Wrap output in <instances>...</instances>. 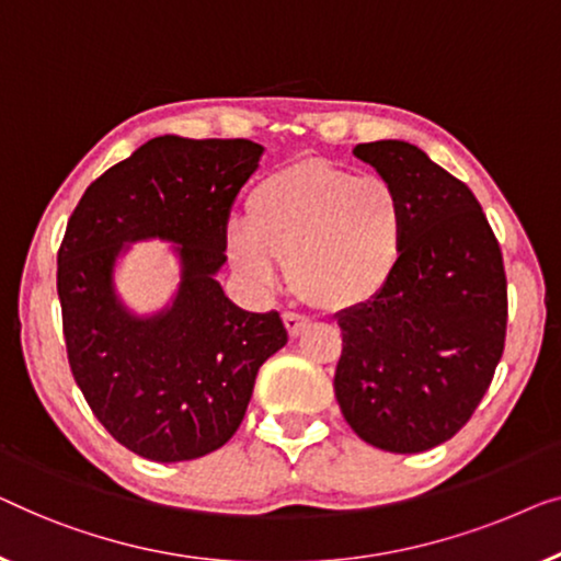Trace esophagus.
<instances>
[{
	"mask_svg": "<svg viewBox=\"0 0 561 561\" xmlns=\"http://www.w3.org/2000/svg\"><path fill=\"white\" fill-rule=\"evenodd\" d=\"M282 320H284V328H287V333L291 337H297L307 325H310V318H305V314H299V312H284Z\"/></svg>",
	"mask_w": 561,
	"mask_h": 561,
	"instance_id": "1",
	"label": "esophagus"
}]
</instances>
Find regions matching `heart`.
<instances>
[{
  "instance_id": "obj_1",
  "label": "heart",
  "mask_w": 561,
  "mask_h": 561,
  "mask_svg": "<svg viewBox=\"0 0 561 561\" xmlns=\"http://www.w3.org/2000/svg\"><path fill=\"white\" fill-rule=\"evenodd\" d=\"M407 205L391 180L330 160L291 162L251 187L247 220L226 226L233 272L259 291L289 266L295 289L322 310L374 299L399 270Z\"/></svg>"
}]
</instances>
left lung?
I'll use <instances>...</instances> for the list:
<instances>
[{
    "instance_id": "8db88e82",
    "label": "left lung",
    "mask_w": 561,
    "mask_h": 561,
    "mask_svg": "<svg viewBox=\"0 0 561 561\" xmlns=\"http://www.w3.org/2000/svg\"><path fill=\"white\" fill-rule=\"evenodd\" d=\"M407 205L399 270L374 299L337 312L335 399L356 435L412 455L455 437L503 356V256L470 187L420 147L381 139L353 149Z\"/></svg>"
}]
</instances>
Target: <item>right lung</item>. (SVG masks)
Segmentation results:
<instances>
[{
    "label": "right lung",
    "mask_w": 561,
    "mask_h": 561,
    "mask_svg": "<svg viewBox=\"0 0 561 561\" xmlns=\"http://www.w3.org/2000/svg\"><path fill=\"white\" fill-rule=\"evenodd\" d=\"M264 147L249 139H149L93 180L58 251L68 363L116 442L154 462L224 447L247 414L262 363L287 343L279 312L224 295L226 226ZM176 243L181 284L139 319L115 295V259L134 240Z\"/></svg>",
    "instance_id": "add662e5"
}]
</instances>
